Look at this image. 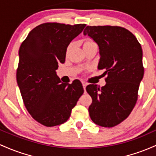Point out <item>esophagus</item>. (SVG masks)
<instances>
[{"instance_id": "obj_1", "label": "esophagus", "mask_w": 156, "mask_h": 156, "mask_svg": "<svg viewBox=\"0 0 156 156\" xmlns=\"http://www.w3.org/2000/svg\"><path fill=\"white\" fill-rule=\"evenodd\" d=\"M83 88H84V90H85V93L86 92V90H85V87H86L87 86V83H84V82H83Z\"/></svg>"}]
</instances>
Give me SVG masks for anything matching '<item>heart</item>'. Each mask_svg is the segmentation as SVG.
<instances>
[{"instance_id": "b5f03b06", "label": "heart", "mask_w": 156, "mask_h": 156, "mask_svg": "<svg viewBox=\"0 0 156 156\" xmlns=\"http://www.w3.org/2000/svg\"><path fill=\"white\" fill-rule=\"evenodd\" d=\"M83 46L84 50H85L88 48H90V47L97 46V45L94 40L90 39V38H85L83 42ZM72 48H73V44L72 43H70V44L68 45L67 48H66V55H69L71 51L72 50Z\"/></svg>"}]
</instances>
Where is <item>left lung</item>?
<instances>
[{"mask_svg": "<svg viewBox=\"0 0 156 156\" xmlns=\"http://www.w3.org/2000/svg\"><path fill=\"white\" fill-rule=\"evenodd\" d=\"M99 45L98 69L105 70L106 85H88L92 98L88 111L91 120L113 127L128 117L136 105L144 76L142 48L134 34L121 26H87L83 31Z\"/></svg>", "mask_w": 156, "mask_h": 156, "instance_id": "obj_1", "label": "left lung"}]
</instances>
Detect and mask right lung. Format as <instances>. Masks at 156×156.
<instances>
[{
	"instance_id": "right-lung-1",
	"label": "right lung",
	"mask_w": 156,
	"mask_h": 156,
	"mask_svg": "<svg viewBox=\"0 0 156 156\" xmlns=\"http://www.w3.org/2000/svg\"><path fill=\"white\" fill-rule=\"evenodd\" d=\"M85 26L45 23L33 29L20 45L17 85L26 110L41 125L66 122L83 95L80 80L61 83L56 70L65 62L68 45Z\"/></svg>"
}]
</instances>
